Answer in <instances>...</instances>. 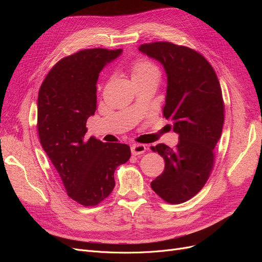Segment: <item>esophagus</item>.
Listing matches in <instances>:
<instances>
[{
  "label": "esophagus",
  "mask_w": 262,
  "mask_h": 262,
  "mask_svg": "<svg viewBox=\"0 0 262 262\" xmlns=\"http://www.w3.org/2000/svg\"><path fill=\"white\" fill-rule=\"evenodd\" d=\"M146 145L144 144H139V143H136L133 144L131 146V152L133 155H140V154H144L146 152Z\"/></svg>",
  "instance_id": "1"
}]
</instances>
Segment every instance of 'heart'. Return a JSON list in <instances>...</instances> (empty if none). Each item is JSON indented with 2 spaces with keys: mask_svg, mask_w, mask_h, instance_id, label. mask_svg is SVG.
<instances>
[{
  "mask_svg": "<svg viewBox=\"0 0 262 262\" xmlns=\"http://www.w3.org/2000/svg\"><path fill=\"white\" fill-rule=\"evenodd\" d=\"M132 80H141V78L161 77V69L154 61L148 58L141 57L133 60L131 63Z\"/></svg>",
  "mask_w": 262,
  "mask_h": 262,
  "instance_id": "obj_1",
  "label": "heart"
}]
</instances>
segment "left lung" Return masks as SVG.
Instances as JSON below:
<instances>
[{"label":"left lung","mask_w":262,"mask_h":262,"mask_svg":"<svg viewBox=\"0 0 262 262\" xmlns=\"http://www.w3.org/2000/svg\"><path fill=\"white\" fill-rule=\"evenodd\" d=\"M139 50L164 66L167 94L163 116L179 134L175 147L150 146L165 161L164 171L150 187L164 201L179 204L200 191L214 167L225 112L221 85L209 61L189 47L155 41Z\"/></svg>","instance_id":"1"}]
</instances>
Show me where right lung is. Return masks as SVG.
Returning a JSON list of instances; mask_svg holds the SVG:
<instances>
[{
  "mask_svg": "<svg viewBox=\"0 0 262 262\" xmlns=\"http://www.w3.org/2000/svg\"><path fill=\"white\" fill-rule=\"evenodd\" d=\"M121 49L93 48L62 58L38 94L37 130L45 152L71 199L95 207L112 193L114 173L129 161L130 146L85 139L86 121L96 110L100 71Z\"/></svg>",
  "mask_w": 262,
  "mask_h": 262,
  "instance_id": "right-lung-1",
  "label": "right lung"
}]
</instances>
